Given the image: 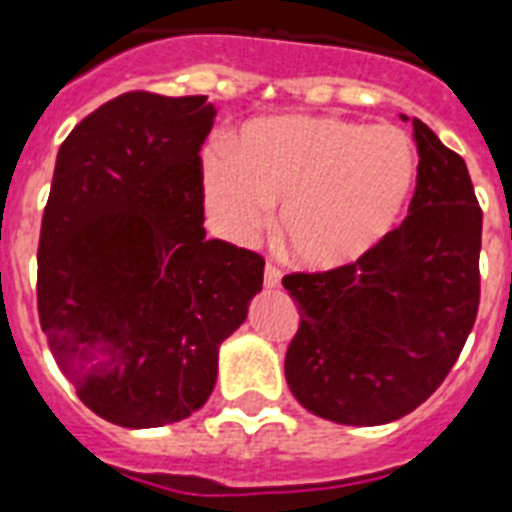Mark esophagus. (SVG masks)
<instances>
[{
    "instance_id": "1",
    "label": "esophagus",
    "mask_w": 512,
    "mask_h": 512,
    "mask_svg": "<svg viewBox=\"0 0 512 512\" xmlns=\"http://www.w3.org/2000/svg\"><path fill=\"white\" fill-rule=\"evenodd\" d=\"M263 281H265V286H268V289H276V286L281 284V270H278L273 263H268V265H265Z\"/></svg>"
}]
</instances>
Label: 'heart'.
I'll return each mask as SVG.
<instances>
[{
  "label": "heart",
  "instance_id": "obj_1",
  "mask_svg": "<svg viewBox=\"0 0 512 512\" xmlns=\"http://www.w3.org/2000/svg\"><path fill=\"white\" fill-rule=\"evenodd\" d=\"M415 178L402 131L289 115L244 128L234 157L210 152L202 191L210 223L247 244L284 205L278 239L307 268H336L376 247L400 218Z\"/></svg>",
  "mask_w": 512,
  "mask_h": 512
}]
</instances>
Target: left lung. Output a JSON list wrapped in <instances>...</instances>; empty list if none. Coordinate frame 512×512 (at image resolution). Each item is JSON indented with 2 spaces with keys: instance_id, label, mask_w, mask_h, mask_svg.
<instances>
[{
  "instance_id": "8db88e82",
  "label": "left lung",
  "mask_w": 512,
  "mask_h": 512,
  "mask_svg": "<svg viewBox=\"0 0 512 512\" xmlns=\"http://www.w3.org/2000/svg\"><path fill=\"white\" fill-rule=\"evenodd\" d=\"M418 181L407 218L360 255L281 284L299 310L289 389L310 413L381 426L442 386L481 297V207L465 160L413 120Z\"/></svg>"
}]
</instances>
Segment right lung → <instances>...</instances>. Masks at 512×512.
Returning <instances> with one entry per match:
<instances>
[{"instance_id":"obj_1","label":"right lung","mask_w":512,"mask_h":512,"mask_svg":"<svg viewBox=\"0 0 512 512\" xmlns=\"http://www.w3.org/2000/svg\"><path fill=\"white\" fill-rule=\"evenodd\" d=\"M213 120L202 94L126 91L57 152L39 236L41 331L83 405L126 429L205 405L218 347L263 289V255L202 228L199 149Z\"/></svg>"}]
</instances>
